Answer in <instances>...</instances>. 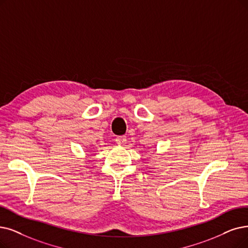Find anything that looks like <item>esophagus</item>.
Returning a JSON list of instances; mask_svg holds the SVG:
<instances>
[{"mask_svg": "<svg viewBox=\"0 0 248 248\" xmlns=\"http://www.w3.org/2000/svg\"><path fill=\"white\" fill-rule=\"evenodd\" d=\"M116 142L118 144H124L126 142V136H117L116 137Z\"/></svg>", "mask_w": 248, "mask_h": 248, "instance_id": "esophagus-1", "label": "esophagus"}]
</instances>
